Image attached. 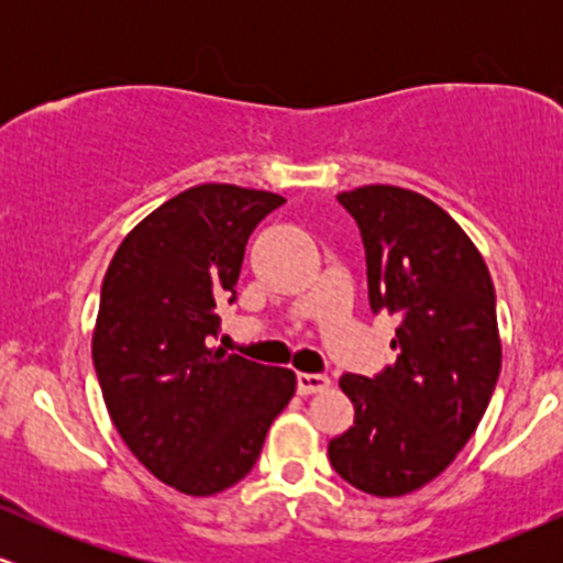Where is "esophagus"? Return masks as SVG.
Returning <instances> with one entry per match:
<instances>
[{
  "instance_id": "esophagus-1",
  "label": "esophagus",
  "mask_w": 563,
  "mask_h": 563,
  "mask_svg": "<svg viewBox=\"0 0 563 563\" xmlns=\"http://www.w3.org/2000/svg\"><path fill=\"white\" fill-rule=\"evenodd\" d=\"M328 386H331V378L322 376V373H299L296 376V389H299V394H318L325 391Z\"/></svg>"
}]
</instances>
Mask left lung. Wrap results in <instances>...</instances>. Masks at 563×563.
<instances>
[{
    "mask_svg": "<svg viewBox=\"0 0 563 563\" xmlns=\"http://www.w3.org/2000/svg\"><path fill=\"white\" fill-rule=\"evenodd\" d=\"M335 198L363 235L373 314L399 318V354L373 378L341 376L354 426L328 457L367 495H407L455 461L493 399L495 286L461 224L421 192L367 185Z\"/></svg>",
    "mask_w": 563,
    "mask_h": 563,
    "instance_id": "1",
    "label": "left lung"
}]
</instances>
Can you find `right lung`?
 I'll return each instance as SVG.
<instances>
[{"label":"right lung","mask_w":563,"mask_h":563,"mask_svg":"<svg viewBox=\"0 0 563 563\" xmlns=\"http://www.w3.org/2000/svg\"><path fill=\"white\" fill-rule=\"evenodd\" d=\"M283 203L238 185L190 187L129 232L102 280L92 335L102 399L134 457L185 495L241 482L296 391L288 367L209 349L251 232Z\"/></svg>","instance_id":"obj_1"}]
</instances>
